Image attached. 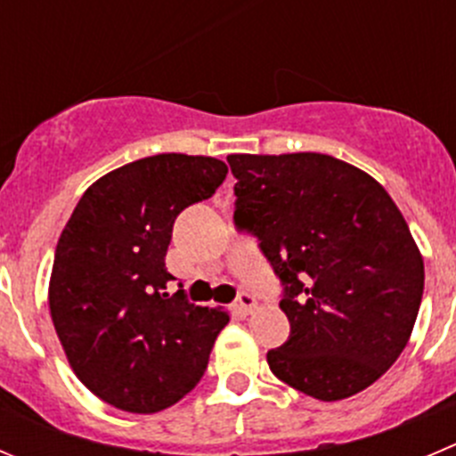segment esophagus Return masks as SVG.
Returning <instances> with one entry per match:
<instances>
[{
  "label": "esophagus",
  "mask_w": 456,
  "mask_h": 456,
  "mask_svg": "<svg viewBox=\"0 0 456 456\" xmlns=\"http://www.w3.org/2000/svg\"><path fill=\"white\" fill-rule=\"evenodd\" d=\"M235 309L240 311V314L248 315L257 309V300H255L253 293H248V290H241L240 297H237V302H235Z\"/></svg>",
  "instance_id": "1"
}]
</instances>
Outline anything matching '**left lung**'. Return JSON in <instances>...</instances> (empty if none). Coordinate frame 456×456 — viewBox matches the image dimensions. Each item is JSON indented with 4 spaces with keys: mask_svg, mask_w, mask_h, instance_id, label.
Listing matches in <instances>:
<instances>
[{
    "mask_svg": "<svg viewBox=\"0 0 456 456\" xmlns=\"http://www.w3.org/2000/svg\"><path fill=\"white\" fill-rule=\"evenodd\" d=\"M235 224L284 284L290 336L273 374L318 401L362 392L396 362L423 297V255L387 190L318 151L231 154Z\"/></svg>",
    "mask_w": 456,
    "mask_h": 456,
    "instance_id": "left-lung-1",
    "label": "left lung"
}]
</instances>
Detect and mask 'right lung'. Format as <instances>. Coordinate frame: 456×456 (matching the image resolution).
<instances>
[{
    "mask_svg": "<svg viewBox=\"0 0 456 456\" xmlns=\"http://www.w3.org/2000/svg\"><path fill=\"white\" fill-rule=\"evenodd\" d=\"M228 166L156 154L91 183L64 225L49 311L73 374L132 414L175 405L201 380L228 311L167 293L166 253L179 212L212 197Z\"/></svg>",
    "mask_w": 456,
    "mask_h": 456,
    "instance_id": "obj_1",
    "label": "right lung"
}]
</instances>
